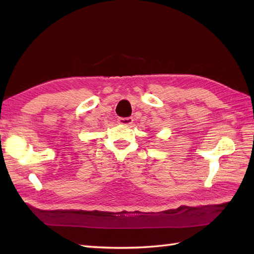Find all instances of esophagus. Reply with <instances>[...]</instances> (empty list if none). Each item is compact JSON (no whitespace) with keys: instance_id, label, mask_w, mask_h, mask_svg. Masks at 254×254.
I'll return each mask as SVG.
<instances>
[{"instance_id":"esophagus-1","label":"esophagus","mask_w":254,"mask_h":254,"mask_svg":"<svg viewBox=\"0 0 254 254\" xmlns=\"http://www.w3.org/2000/svg\"><path fill=\"white\" fill-rule=\"evenodd\" d=\"M118 122L122 126H131L133 123V118H120Z\"/></svg>"}]
</instances>
